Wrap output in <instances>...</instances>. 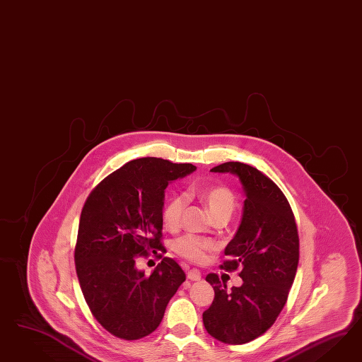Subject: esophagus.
<instances>
[{
	"label": "esophagus",
	"mask_w": 362,
	"mask_h": 362,
	"mask_svg": "<svg viewBox=\"0 0 362 362\" xmlns=\"http://www.w3.org/2000/svg\"><path fill=\"white\" fill-rule=\"evenodd\" d=\"M187 277H188V280H191V281H197V280H200L202 279V274H200V271H197V269H188L187 271Z\"/></svg>",
	"instance_id": "34e87169"
}]
</instances>
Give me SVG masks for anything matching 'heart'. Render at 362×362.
Segmentation results:
<instances>
[{
	"label": "heart",
	"mask_w": 362,
	"mask_h": 362,
	"mask_svg": "<svg viewBox=\"0 0 362 362\" xmlns=\"http://www.w3.org/2000/svg\"><path fill=\"white\" fill-rule=\"evenodd\" d=\"M195 197L209 209L214 219L228 220L236 209V197L230 187L216 186L203 187L191 191ZM186 207V197L175 194L165 202L162 209L163 224L170 230H175L180 224L183 211ZM215 245L212 241L200 239L194 235H183L173 241V250L180 257L191 263H203L207 253L214 251Z\"/></svg>",
	"instance_id": "heart-1"
}]
</instances>
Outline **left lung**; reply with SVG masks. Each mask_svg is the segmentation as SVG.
<instances>
[{"instance_id": "1", "label": "left lung", "mask_w": 362, "mask_h": 362, "mask_svg": "<svg viewBox=\"0 0 362 362\" xmlns=\"http://www.w3.org/2000/svg\"><path fill=\"white\" fill-rule=\"evenodd\" d=\"M211 171L235 174L244 187L240 227L220 265L227 272L239 269L243 284L228 291L218 274H207L215 297L203 324L214 339L240 345L271 328L288 300L300 256L296 219L283 191L252 165L227 162Z\"/></svg>"}]
</instances>
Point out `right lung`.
Segmentation results:
<instances>
[{
  "instance_id": "add662e5",
  "label": "right lung",
  "mask_w": 362,
  "mask_h": 362,
  "mask_svg": "<svg viewBox=\"0 0 362 362\" xmlns=\"http://www.w3.org/2000/svg\"><path fill=\"white\" fill-rule=\"evenodd\" d=\"M195 170L160 158L135 159L106 176L83 204L74 251L78 280L93 316L118 339L153 333L186 280L171 257H163L150 276L135 268V259L165 252V187Z\"/></svg>"
}]
</instances>
